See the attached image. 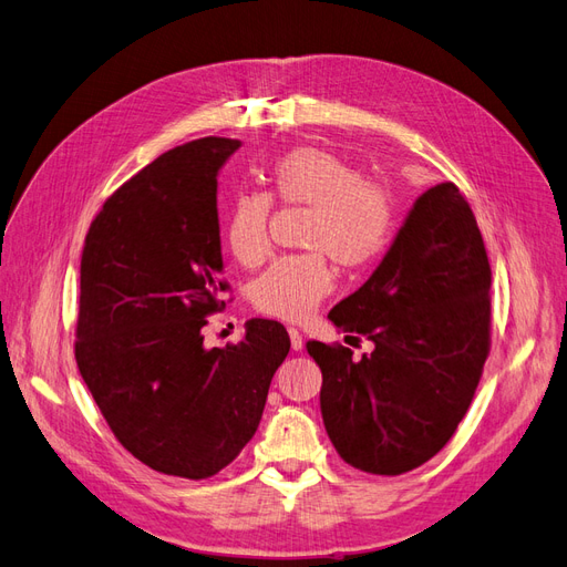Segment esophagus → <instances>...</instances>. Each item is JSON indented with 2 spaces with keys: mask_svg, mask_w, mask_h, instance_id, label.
I'll list each match as a JSON object with an SVG mask.
<instances>
[{
  "mask_svg": "<svg viewBox=\"0 0 567 567\" xmlns=\"http://www.w3.org/2000/svg\"><path fill=\"white\" fill-rule=\"evenodd\" d=\"M288 336H290V348L293 350H302L305 340H302V333L298 329H288Z\"/></svg>",
  "mask_w": 567,
  "mask_h": 567,
  "instance_id": "1",
  "label": "esophagus"
}]
</instances>
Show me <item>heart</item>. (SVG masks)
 Returning <instances> with one entry per match:
<instances>
[{"label": "heart", "mask_w": 567, "mask_h": 567, "mask_svg": "<svg viewBox=\"0 0 567 567\" xmlns=\"http://www.w3.org/2000/svg\"><path fill=\"white\" fill-rule=\"evenodd\" d=\"M271 192L236 194L225 215V241L244 267L269 252L271 198L288 208H310L302 255L274 262L252 284V305L262 315L302 321L331 293L333 271L326 255L346 269H362L379 257L392 234V196L333 151L300 146L269 167Z\"/></svg>", "instance_id": "obj_1"}]
</instances>
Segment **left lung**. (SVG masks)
I'll return each mask as SVG.
<instances>
[{"label":"left lung","instance_id":"left-lung-1","mask_svg":"<svg viewBox=\"0 0 567 567\" xmlns=\"http://www.w3.org/2000/svg\"><path fill=\"white\" fill-rule=\"evenodd\" d=\"M492 269L468 200L452 182L409 210L369 281L329 312L373 352L310 340L321 416L336 452L373 475L433 458L466 416L489 354Z\"/></svg>","mask_w":567,"mask_h":567}]
</instances>
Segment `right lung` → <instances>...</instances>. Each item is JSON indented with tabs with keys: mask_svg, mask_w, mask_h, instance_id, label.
<instances>
[{
	"mask_svg": "<svg viewBox=\"0 0 567 567\" xmlns=\"http://www.w3.org/2000/svg\"><path fill=\"white\" fill-rule=\"evenodd\" d=\"M238 140L203 136L106 198L80 262L78 369L117 442L148 468L219 473L262 419L290 350L284 323L250 319L238 346L203 348L225 310L217 173Z\"/></svg>",
	"mask_w": 567,
	"mask_h": 567,
	"instance_id": "right-lung-1",
	"label": "right lung"
}]
</instances>
